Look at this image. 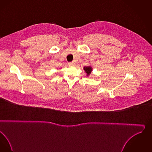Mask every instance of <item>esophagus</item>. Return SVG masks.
Instances as JSON below:
<instances>
[{
    "mask_svg": "<svg viewBox=\"0 0 152 152\" xmlns=\"http://www.w3.org/2000/svg\"><path fill=\"white\" fill-rule=\"evenodd\" d=\"M68 64H69V66H75L76 63L75 62H70V63H68Z\"/></svg>",
    "mask_w": 152,
    "mask_h": 152,
    "instance_id": "obj_1",
    "label": "esophagus"
}]
</instances>
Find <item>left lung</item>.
<instances>
[{
  "instance_id": "left-lung-1",
  "label": "left lung",
  "mask_w": 152,
  "mask_h": 152,
  "mask_svg": "<svg viewBox=\"0 0 152 152\" xmlns=\"http://www.w3.org/2000/svg\"><path fill=\"white\" fill-rule=\"evenodd\" d=\"M84 70L85 72V73H86V76L88 77H89L92 71H93V68L91 66H84Z\"/></svg>"
}]
</instances>
